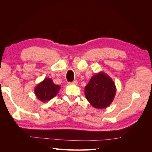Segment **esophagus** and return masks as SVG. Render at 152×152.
<instances>
[{"label": "esophagus", "instance_id": "1", "mask_svg": "<svg viewBox=\"0 0 152 152\" xmlns=\"http://www.w3.org/2000/svg\"><path fill=\"white\" fill-rule=\"evenodd\" d=\"M68 84H74V85H77L78 84V82L77 80H74L72 82H68Z\"/></svg>", "mask_w": 152, "mask_h": 152}]
</instances>
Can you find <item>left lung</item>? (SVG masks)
Wrapping results in <instances>:
<instances>
[{"instance_id":"1","label":"left lung","mask_w":152,"mask_h":152,"mask_svg":"<svg viewBox=\"0 0 152 152\" xmlns=\"http://www.w3.org/2000/svg\"><path fill=\"white\" fill-rule=\"evenodd\" d=\"M87 100L94 108L102 109L109 107L116 94V86L112 78L100 72L91 77L85 87Z\"/></svg>"}]
</instances>
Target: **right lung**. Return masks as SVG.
I'll return each instance as SVG.
<instances>
[{
	"label": "right lung",
	"instance_id": "1",
	"mask_svg": "<svg viewBox=\"0 0 152 152\" xmlns=\"http://www.w3.org/2000/svg\"><path fill=\"white\" fill-rule=\"evenodd\" d=\"M59 89L60 86L55 84L51 79L47 77L35 87L34 93L40 102H47L56 96Z\"/></svg>",
	"mask_w": 152,
	"mask_h": 152
}]
</instances>
